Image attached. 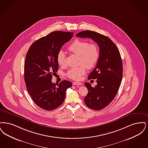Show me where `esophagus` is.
<instances>
[{"label":"esophagus","instance_id":"1","mask_svg":"<svg viewBox=\"0 0 148 148\" xmlns=\"http://www.w3.org/2000/svg\"><path fill=\"white\" fill-rule=\"evenodd\" d=\"M82 84L79 82H73V85H81Z\"/></svg>","mask_w":148,"mask_h":148}]
</instances>
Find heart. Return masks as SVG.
<instances>
[{"label": "heart", "mask_w": 148, "mask_h": 148, "mask_svg": "<svg viewBox=\"0 0 148 148\" xmlns=\"http://www.w3.org/2000/svg\"><path fill=\"white\" fill-rule=\"evenodd\" d=\"M69 51L79 56L78 67H71L67 71V76L74 80H79L86 72V67H93L99 58V49L95 44H90L87 41L76 39L68 47ZM66 55L63 51H60L57 56L58 64L61 66L65 64Z\"/></svg>", "instance_id": "b5f03b06"}]
</instances>
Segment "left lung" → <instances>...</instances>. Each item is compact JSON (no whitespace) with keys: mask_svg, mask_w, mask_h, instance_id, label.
Instances as JSON below:
<instances>
[{"mask_svg":"<svg viewBox=\"0 0 148 148\" xmlns=\"http://www.w3.org/2000/svg\"><path fill=\"white\" fill-rule=\"evenodd\" d=\"M76 36L92 39L99 48L96 67L88 77V79H96L97 84L93 87L90 83H84L88 94L84 101L90 109L101 110L114 99L121 84L123 64L120 52L111 39L98 32L85 30L78 32Z\"/></svg>","mask_w":148,"mask_h":148,"instance_id":"8db88e82","label":"left lung"}]
</instances>
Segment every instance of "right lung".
Instances as JSON below:
<instances>
[{"instance_id": "obj_1", "label": "right lung", "mask_w": 148, "mask_h": 148, "mask_svg": "<svg viewBox=\"0 0 148 148\" xmlns=\"http://www.w3.org/2000/svg\"><path fill=\"white\" fill-rule=\"evenodd\" d=\"M73 32H53L35 41L26 53L24 63V79L26 89L32 101L46 110L56 109L64 101L71 82L64 80L52 82L57 72L58 53L62 46L72 38Z\"/></svg>"}]
</instances>
